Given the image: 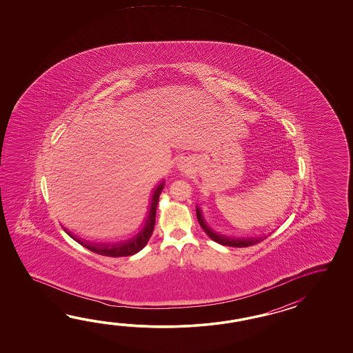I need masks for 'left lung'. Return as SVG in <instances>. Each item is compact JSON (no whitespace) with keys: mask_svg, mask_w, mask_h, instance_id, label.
Wrapping results in <instances>:
<instances>
[{"mask_svg":"<svg viewBox=\"0 0 353 353\" xmlns=\"http://www.w3.org/2000/svg\"><path fill=\"white\" fill-rule=\"evenodd\" d=\"M196 218H198V222L199 225L204 230V232L208 234V237H210L212 240L216 241L218 243L223 245V246H231V248H248V246H252L259 243L260 241H263V239H266V236H261V237H251V239H234V237H225L222 236L219 233H216L210 225L205 223L204 218H203L202 210L196 207Z\"/></svg>","mask_w":353,"mask_h":353,"instance_id":"8db88e82","label":"left lung"}]
</instances>
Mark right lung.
I'll list each match as a JSON object with an SVG mask.
<instances>
[{
  "instance_id": "obj_1",
  "label": "right lung",
  "mask_w": 353,
  "mask_h": 353,
  "mask_svg": "<svg viewBox=\"0 0 353 353\" xmlns=\"http://www.w3.org/2000/svg\"><path fill=\"white\" fill-rule=\"evenodd\" d=\"M164 188V181L160 183L158 187L155 188L152 196H151L150 210L148 218L145 219V225H143L141 231L134 236L132 239L125 241V242H119L116 245H108V243H90L87 241L82 240L79 237H77L75 234L69 232L65 230V232L77 241L78 243H81L83 248H88L92 252H96L98 255L111 256V257H120V256H131L135 255L139 251H141L148 241L150 240L151 234L154 231V225H155V217H157V207H158L159 196L161 194V190Z\"/></svg>"
}]
</instances>
